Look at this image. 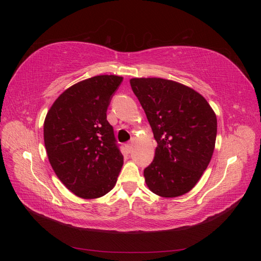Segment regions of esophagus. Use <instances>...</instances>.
<instances>
[{"label":"esophagus","mask_w":261,"mask_h":261,"mask_svg":"<svg viewBox=\"0 0 261 261\" xmlns=\"http://www.w3.org/2000/svg\"><path fill=\"white\" fill-rule=\"evenodd\" d=\"M132 148H133V141H129L128 144H126V149H127L128 152H130L132 151Z\"/></svg>","instance_id":"1"}]
</instances>
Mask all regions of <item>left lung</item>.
I'll return each mask as SVG.
<instances>
[{
    "mask_svg": "<svg viewBox=\"0 0 261 261\" xmlns=\"http://www.w3.org/2000/svg\"><path fill=\"white\" fill-rule=\"evenodd\" d=\"M156 140L154 159L144 171L150 191L164 198L188 193L215 150L217 116L200 93L163 78H132Z\"/></svg>",
    "mask_w": 261,
    "mask_h": 261,
    "instance_id": "obj_1",
    "label": "left lung"
}]
</instances>
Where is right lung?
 I'll use <instances>...</instances> for the list:
<instances>
[{
    "instance_id": "1",
    "label": "right lung",
    "mask_w": 261,
    "mask_h": 261,
    "mask_svg": "<svg viewBox=\"0 0 261 261\" xmlns=\"http://www.w3.org/2000/svg\"><path fill=\"white\" fill-rule=\"evenodd\" d=\"M123 77L99 75L69 87L54 101L43 125L44 146L55 174L84 199L115 186L123 154L107 110Z\"/></svg>"
}]
</instances>
